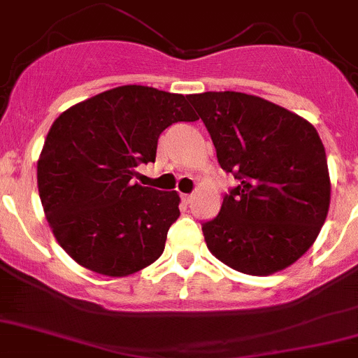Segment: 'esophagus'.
<instances>
[{
    "mask_svg": "<svg viewBox=\"0 0 358 358\" xmlns=\"http://www.w3.org/2000/svg\"><path fill=\"white\" fill-rule=\"evenodd\" d=\"M181 199L185 200L186 203H189V202H192V200H193V195H192V193H182V195H181Z\"/></svg>",
    "mask_w": 358,
    "mask_h": 358,
    "instance_id": "34e87169",
    "label": "esophagus"
}]
</instances>
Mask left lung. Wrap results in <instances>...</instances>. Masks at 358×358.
<instances>
[{"label": "left lung", "mask_w": 358, "mask_h": 358, "mask_svg": "<svg viewBox=\"0 0 358 358\" xmlns=\"http://www.w3.org/2000/svg\"><path fill=\"white\" fill-rule=\"evenodd\" d=\"M221 169L239 186L202 224L210 253L250 275L299 260L318 237L330 206V177L318 131L301 115L236 91L192 94Z\"/></svg>", "instance_id": "8db88e82"}]
</instances>
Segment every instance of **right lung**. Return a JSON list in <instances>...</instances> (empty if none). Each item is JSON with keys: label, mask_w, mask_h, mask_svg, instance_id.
Here are the masks:
<instances>
[{"label": "right lung", "mask_w": 358, "mask_h": 358, "mask_svg": "<svg viewBox=\"0 0 358 358\" xmlns=\"http://www.w3.org/2000/svg\"><path fill=\"white\" fill-rule=\"evenodd\" d=\"M186 98L119 86L52 122L36 165L38 193L54 237L79 265L124 278L162 257L181 199L134 177L141 163L155 162L165 128L199 119Z\"/></svg>", "instance_id": "1"}]
</instances>
